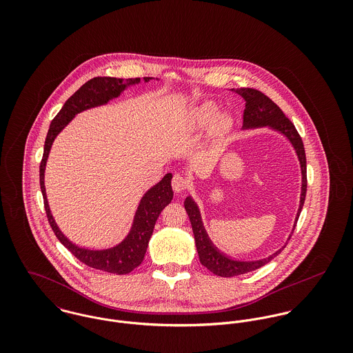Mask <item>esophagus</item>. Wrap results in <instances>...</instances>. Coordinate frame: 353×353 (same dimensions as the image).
<instances>
[{"instance_id": "esophagus-1", "label": "esophagus", "mask_w": 353, "mask_h": 353, "mask_svg": "<svg viewBox=\"0 0 353 353\" xmlns=\"http://www.w3.org/2000/svg\"><path fill=\"white\" fill-rule=\"evenodd\" d=\"M171 185H172V189H174L175 193H181V192L186 190V188L189 186L188 181H186L182 175H179V174H175V175L172 176Z\"/></svg>"}]
</instances>
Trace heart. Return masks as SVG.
Masks as SVG:
<instances>
[{"label": "heart", "instance_id": "b5f03b06", "mask_svg": "<svg viewBox=\"0 0 353 353\" xmlns=\"http://www.w3.org/2000/svg\"><path fill=\"white\" fill-rule=\"evenodd\" d=\"M217 110L219 107L213 101L202 103L201 105H199L190 115V119H189L190 128L194 130H201L203 128H206L214 119ZM232 123H234V119L230 114H221L217 117L214 122L213 133L216 136H223L227 132H230V129L232 128Z\"/></svg>", "mask_w": 353, "mask_h": 353}]
</instances>
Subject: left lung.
Wrapping results in <instances>:
<instances>
[{
    "label": "left lung",
    "mask_w": 353,
    "mask_h": 353,
    "mask_svg": "<svg viewBox=\"0 0 353 353\" xmlns=\"http://www.w3.org/2000/svg\"><path fill=\"white\" fill-rule=\"evenodd\" d=\"M232 91L241 95L246 101V107L243 111V129L269 126L283 133L291 141L292 147L296 151L298 159L301 161V170H302V193H301V205H299L296 220H295V225H296L299 214L302 212L303 203L305 200V192H307V167H305V152H304L302 137L299 136L294 123L281 111V108L274 101H270L266 95H263L261 91L254 88H238ZM185 209L192 223L200 261L205 268H208L216 276L234 277V276L245 274L255 269H259L261 266L272 261L276 255H279L285 248L283 246L279 252L269 255L268 258L255 259V261H239V259L230 258L228 255L219 252L217 248H214V245L210 242L202 224L199 206L196 202L193 201L192 197H188L185 200ZM295 225H294V230H295ZM290 239H291V235L288 241Z\"/></svg>",
    "instance_id": "left-lung-1"
}]
</instances>
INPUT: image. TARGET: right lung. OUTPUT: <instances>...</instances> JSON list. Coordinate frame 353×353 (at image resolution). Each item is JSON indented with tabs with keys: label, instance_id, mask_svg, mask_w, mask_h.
Listing matches in <instances>:
<instances>
[{
	"label": "right lung",
	"instance_id": "1",
	"mask_svg": "<svg viewBox=\"0 0 353 353\" xmlns=\"http://www.w3.org/2000/svg\"><path fill=\"white\" fill-rule=\"evenodd\" d=\"M145 81H150L151 77H144ZM140 83V79H128L123 81L122 79L115 77H94L81 85L68 101L63 107L51 121L50 129L48 132V137L45 141L43 157L39 167V179H41V190L45 202V209L48 214V220L50 223L51 230L54 231L58 241L72 252L79 261L85 263L90 268L99 269L103 272L115 273V274H128L133 269H136L144 259V255L148 248V242L151 239L154 223L160 214V212L172 200V188H171V174H165V176L151 188L144 197L141 199L137 208L133 225L128 236L117 246L105 250H90L83 249L73 245L57 227L52 214H51L49 202L46 197L45 189V168L49 157V152L57 134L73 119V117L84 110L91 107H97L105 104L107 101L118 98L126 87Z\"/></svg>",
	"mask_w": 353,
	"mask_h": 353
}]
</instances>
